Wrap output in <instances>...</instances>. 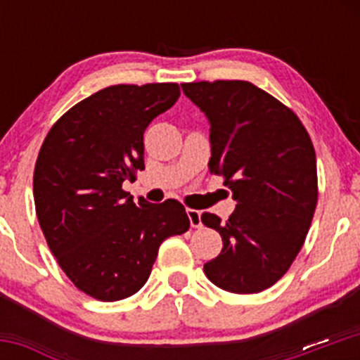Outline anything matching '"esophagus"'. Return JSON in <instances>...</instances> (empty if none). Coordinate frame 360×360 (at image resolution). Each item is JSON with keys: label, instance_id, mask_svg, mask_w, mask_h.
Instances as JSON below:
<instances>
[{"label": "esophagus", "instance_id": "1", "mask_svg": "<svg viewBox=\"0 0 360 360\" xmlns=\"http://www.w3.org/2000/svg\"><path fill=\"white\" fill-rule=\"evenodd\" d=\"M188 217H190V223L193 228L202 226V212L200 210H195V209H188Z\"/></svg>", "mask_w": 360, "mask_h": 360}]
</instances>
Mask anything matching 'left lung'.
I'll return each instance as SVG.
<instances>
[{
  "instance_id": "obj_1",
  "label": "left lung",
  "mask_w": 360,
  "mask_h": 360,
  "mask_svg": "<svg viewBox=\"0 0 360 360\" xmlns=\"http://www.w3.org/2000/svg\"><path fill=\"white\" fill-rule=\"evenodd\" d=\"M181 86L210 123V174L224 176L237 202L226 223L202 214L223 238L203 271L224 291L261 292L289 270L310 230L319 195L314 144L300 118L252 83Z\"/></svg>"
}]
</instances>
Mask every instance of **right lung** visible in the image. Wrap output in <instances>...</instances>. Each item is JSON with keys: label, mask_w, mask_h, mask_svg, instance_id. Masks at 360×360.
I'll return each instance as SVG.
<instances>
[{"label": "right lung", "mask_w": 360, "mask_h": 360, "mask_svg": "<svg viewBox=\"0 0 360 360\" xmlns=\"http://www.w3.org/2000/svg\"><path fill=\"white\" fill-rule=\"evenodd\" d=\"M177 83L112 85L60 116L34 167L36 216L69 281L101 301L146 284L165 238L190 228L177 200L150 203L123 191L144 169L146 127L179 99Z\"/></svg>", "instance_id": "add662e5"}]
</instances>
